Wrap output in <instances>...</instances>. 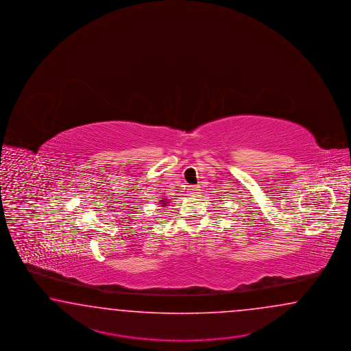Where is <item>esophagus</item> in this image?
I'll list each match as a JSON object with an SVG mask.
<instances>
[{"label": "esophagus", "instance_id": "1", "mask_svg": "<svg viewBox=\"0 0 351 351\" xmlns=\"http://www.w3.org/2000/svg\"><path fill=\"white\" fill-rule=\"evenodd\" d=\"M189 191L191 197H197L200 193L199 186L198 185H193V186H190Z\"/></svg>", "mask_w": 351, "mask_h": 351}]
</instances>
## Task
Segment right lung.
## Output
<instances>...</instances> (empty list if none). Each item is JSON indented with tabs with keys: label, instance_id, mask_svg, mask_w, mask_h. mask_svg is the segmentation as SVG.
Returning a JSON list of instances; mask_svg holds the SVG:
<instances>
[{
	"label": "right lung",
	"instance_id": "add662e5",
	"mask_svg": "<svg viewBox=\"0 0 351 351\" xmlns=\"http://www.w3.org/2000/svg\"><path fill=\"white\" fill-rule=\"evenodd\" d=\"M161 199V203L160 204H162V207H165V206H167V203H169V200L166 199V198H160Z\"/></svg>",
	"mask_w": 351,
	"mask_h": 351
}]
</instances>
